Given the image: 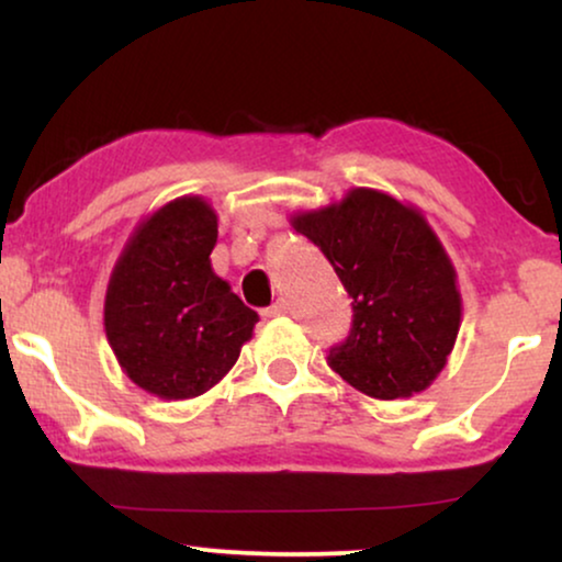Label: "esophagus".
Listing matches in <instances>:
<instances>
[{
  "label": "esophagus",
  "instance_id": "esophagus-1",
  "mask_svg": "<svg viewBox=\"0 0 562 562\" xmlns=\"http://www.w3.org/2000/svg\"><path fill=\"white\" fill-rule=\"evenodd\" d=\"M281 314H286V302H281V299H279V302H273L271 306H266V310H263V317H268V319H271V317H281Z\"/></svg>",
  "mask_w": 562,
  "mask_h": 562
}]
</instances>
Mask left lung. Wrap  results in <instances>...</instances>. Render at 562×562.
<instances>
[{"mask_svg": "<svg viewBox=\"0 0 562 562\" xmlns=\"http://www.w3.org/2000/svg\"><path fill=\"white\" fill-rule=\"evenodd\" d=\"M291 227L317 245L352 299V327L327 363L373 398L425 391L460 329L458 276L427 220L375 189L299 212Z\"/></svg>", "mask_w": 562, "mask_h": 562, "instance_id": "8db88e82", "label": "left lung"}]
</instances>
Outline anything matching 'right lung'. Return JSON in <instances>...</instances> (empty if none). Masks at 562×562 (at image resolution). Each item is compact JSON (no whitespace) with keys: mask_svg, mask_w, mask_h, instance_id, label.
Instances as JSON below:
<instances>
[{"mask_svg":"<svg viewBox=\"0 0 562 562\" xmlns=\"http://www.w3.org/2000/svg\"><path fill=\"white\" fill-rule=\"evenodd\" d=\"M217 214L181 196L145 217L110 276L104 329L127 379L158 398H194L235 366L258 314L212 271Z\"/></svg>","mask_w":562,"mask_h":562,"instance_id":"obj_1","label":"right lung"}]
</instances>
